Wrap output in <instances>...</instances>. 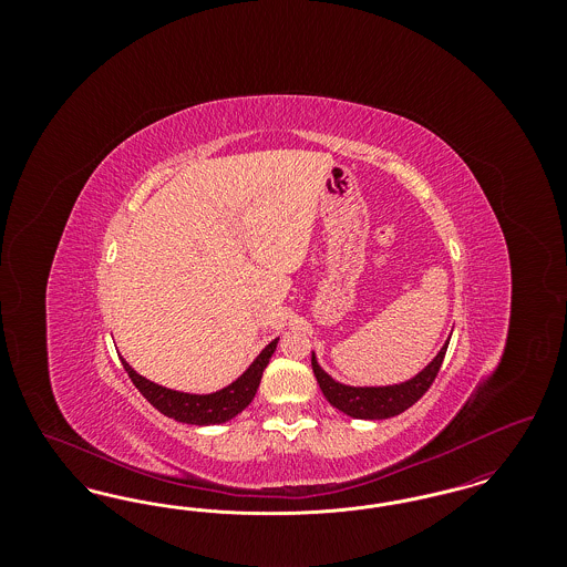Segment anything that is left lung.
<instances>
[{"label":"left lung","instance_id":"8db88e82","mask_svg":"<svg viewBox=\"0 0 567 567\" xmlns=\"http://www.w3.org/2000/svg\"><path fill=\"white\" fill-rule=\"evenodd\" d=\"M449 349V340L444 347L432 359L425 370H421L416 377L400 382V384H386V386H351L342 384L329 377L323 368L319 365L315 352H312V372L317 382L323 391L327 402L338 408L340 412L349 414L352 419H365V421H382L402 414L410 405L416 404L427 389L432 386L433 380L440 372V365L444 361V354Z\"/></svg>","mask_w":567,"mask_h":567}]
</instances>
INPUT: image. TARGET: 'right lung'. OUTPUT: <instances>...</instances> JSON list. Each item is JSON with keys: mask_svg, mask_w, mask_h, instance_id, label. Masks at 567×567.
I'll use <instances>...</instances> for the list:
<instances>
[{"mask_svg": "<svg viewBox=\"0 0 567 567\" xmlns=\"http://www.w3.org/2000/svg\"><path fill=\"white\" fill-rule=\"evenodd\" d=\"M276 344H278V338L271 340L270 344L257 354V359L246 368L243 377L236 378L231 384L223 386L220 391L206 393V395L183 393V391L162 386L148 378L140 377L123 357L121 361L125 372L132 378L135 389L165 416L187 425H220L231 421L252 402L264 377V370L268 368L270 357L276 351Z\"/></svg>", "mask_w": 567, "mask_h": 567, "instance_id": "right-lung-1", "label": "right lung"}]
</instances>
